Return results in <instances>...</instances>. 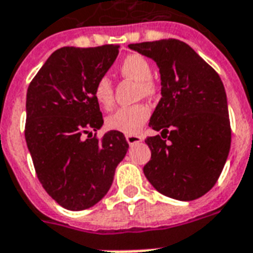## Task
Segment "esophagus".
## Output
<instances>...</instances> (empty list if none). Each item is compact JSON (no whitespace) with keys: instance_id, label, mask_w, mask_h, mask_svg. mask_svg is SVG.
I'll return each mask as SVG.
<instances>
[{"instance_id":"obj_1","label":"esophagus","mask_w":253,"mask_h":253,"mask_svg":"<svg viewBox=\"0 0 253 253\" xmlns=\"http://www.w3.org/2000/svg\"><path fill=\"white\" fill-rule=\"evenodd\" d=\"M126 141L130 146L135 145V143H139L142 142V136L139 135H126Z\"/></svg>"}]
</instances>
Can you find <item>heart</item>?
<instances>
[{
	"label": "heart",
	"mask_w": 253,
	"mask_h": 253,
	"mask_svg": "<svg viewBox=\"0 0 253 253\" xmlns=\"http://www.w3.org/2000/svg\"><path fill=\"white\" fill-rule=\"evenodd\" d=\"M119 72L123 78L135 80L138 83V93L143 96H153L157 92V85L151 80V65L146 57L141 55L126 56L119 65ZM95 100L104 108H110L114 103V88L111 80L102 76L96 80L93 87ZM150 117V108L146 104H134L118 108L107 118V127L123 134H136Z\"/></svg>",
	"instance_id": "b5f03b06"
}]
</instances>
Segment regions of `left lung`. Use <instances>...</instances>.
Returning a JSON list of instances; mask_svg holds the SVG:
<instances>
[{"label": "left lung", "instance_id": "8db88e82", "mask_svg": "<svg viewBox=\"0 0 253 253\" xmlns=\"http://www.w3.org/2000/svg\"><path fill=\"white\" fill-rule=\"evenodd\" d=\"M128 48L154 60L161 75L162 98L149 123L161 135L146 138L151 160L143 173L164 196L193 201L214 186L231 149L224 84L184 41L165 39Z\"/></svg>", "mask_w": 253, "mask_h": 253}]
</instances>
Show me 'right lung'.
I'll return each mask as SVG.
<instances>
[{
	"label": "right lung",
	"mask_w": 253,
	"mask_h": 253,
	"mask_svg": "<svg viewBox=\"0 0 253 253\" xmlns=\"http://www.w3.org/2000/svg\"><path fill=\"white\" fill-rule=\"evenodd\" d=\"M118 48H60L28 88V150L42 188L69 211L93 207L107 194L128 149L115 130L100 141L92 136L103 126L93 87L117 60Z\"/></svg>",
	"instance_id": "obj_1"
}]
</instances>
